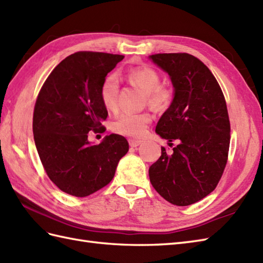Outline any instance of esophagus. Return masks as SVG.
I'll use <instances>...</instances> for the list:
<instances>
[{"label":"esophagus","mask_w":263,"mask_h":263,"mask_svg":"<svg viewBox=\"0 0 263 263\" xmlns=\"http://www.w3.org/2000/svg\"><path fill=\"white\" fill-rule=\"evenodd\" d=\"M142 144V140H138V139H129V145L130 147H137Z\"/></svg>","instance_id":"1"}]
</instances>
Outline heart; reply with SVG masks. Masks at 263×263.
Masks as SVG:
<instances>
[{
	"label": "heart",
	"mask_w": 263,
	"mask_h": 263,
	"mask_svg": "<svg viewBox=\"0 0 263 263\" xmlns=\"http://www.w3.org/2000/svg\"><path fill=\"white\" fill-rule=\"evenodd\" d=\"M126 79L146 92V101L156 110H164L173 99L172 88L161 83V74L151 67H135L125 72ZM100 99L107 109L115 110L118 105L119 82L116 74H108L100 86ZM152 116L148 112H123L112 123V130L133 138L144 136Z\"/></svg>",
	"instance_id": "1"
}]
</instances>
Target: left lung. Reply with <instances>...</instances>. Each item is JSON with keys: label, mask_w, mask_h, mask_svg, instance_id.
Segmentation results:
<instances>
[{"label": "left lung", "mask_w": 263, "mask_h": 263, "mask_svg": "<svg viewBox=\"0 0 263 263\" xmlns=\"http://www.w3.org/2000/svg\"><path fill=\"white\" fill-rule=\"evenodd\" d=\"M151 59L171 77L174 99L156 133L178 145L149 167L153 187L166 201L186 206L209 195L220 182L230 147V119L222 89L211 70L189 53H157Z\"/></svg>", "instance_id": "obj_1"}]
</instances>
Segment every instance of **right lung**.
Here are the masks:
<instances>
[{
    "instance_id": "right-lung-1",
    "label": "right lung",
    "mask_w": 263,
    "mask_h": 263,
    "mask_svg": "<svg viewBox=\"0 0 263 263\" xmlns=\"http://www.w3.org/2000/svg\"><path fill=\"white\" fill-rule=\"evenodd\" d=\"M124 55L79 51L67 57L44 81L33 111V136L47 175L77 197L90 195L112 180L119 159L129 149L117 134L100 144L88 142L90 132L104 133L108 111L100 86Z\"/></svg>"
}]
</instances>
